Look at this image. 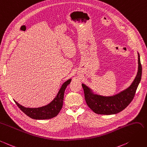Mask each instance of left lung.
<instances>
[{
    "label": "left lung",
    "mask_w": 147,
    "mask_h": 147,
    "mask_svg": "<svg viewBox=\"0 0 147 147\" xmlns=\"http://www.w3.org/2000/svg\"><path fill=\"white\" fill-rule=\"evenodd\" d=\"M138 72L132 83L127 88L111 96H103L94 94L88 86L82 83L85 99L87 105L95 113L110 115L119 113L124 110L131 101L136 94L142 77V65L138 53Z\"/></svg>",
    "instance_id": "left-lung-1"
}]
</instances>
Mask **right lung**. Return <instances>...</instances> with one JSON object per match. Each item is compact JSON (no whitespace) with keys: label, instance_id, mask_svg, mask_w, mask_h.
I'll use <instances>...</instances> for the list:
<instances>
[{"label":"right lung","instance_id":"obj_1","mask_svg":"<svg viewBox=\"0 0 147 147\" xmlns=\"http://www.w3.org/2000/svg\"><path fill=\"white\" fill-rule=\"evenodd\" d=\"M71 79L67 80L63 83L61 88L59 90L57 96L49 104L46 106L36 108H30L20 105L17 101L16 105L22 111L26 114L28 116L34 119H49L55 117L60 112L63 106V100H64V92L67 85L70 84Z\"/></svg>","mask_w":147,"mask_h":147}]
</instances>
